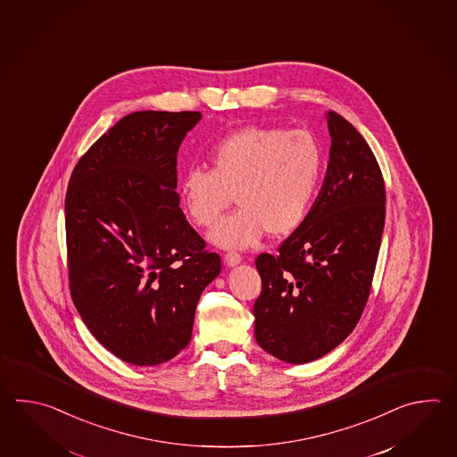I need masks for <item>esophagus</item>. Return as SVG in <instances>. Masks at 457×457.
I'll use <instances>...</instances> for the list:
<instances>
[{
    "label": "esophagus",
    "instance_id": "34e87169",
    "mask_svg": "<svg viewBox=\"0 0 457 457\" xmlns=\"http://www.w3.org/2000/svg\"><path fill=\"white\" fill-rule=\"evenodd\" d=\"M224 260L228 266H237L238 262H242V254L237 252H228L225 254Z\"/></svg>",
    "mask_w": 457,
    "mask_h": 457
}]
</instances>
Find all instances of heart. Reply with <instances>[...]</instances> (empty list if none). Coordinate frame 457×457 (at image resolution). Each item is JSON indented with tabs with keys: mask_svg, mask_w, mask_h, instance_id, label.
Returning <instances> with one entry per match:
<instances>
[{
	"mask_svg": "<svg viewBox=\"0 0 457 457\" xmlns=\"http://www.w3.org/2000/svg\"><path fill=\"white\" fill-rule=\"evenodd\" d=\"M212 168L191 166L179 181L187 217L214 225L235 201L211 240L222 248H250L264 233L286 237L311 214L325 171V150L307 129L248 126L225 136L211 154Z\"/></svg>",
	"mask_w": 457,
	"mask_h": 457,
	"instance_id": "b5f03b06",
	"label": "heart"
}]
</instances>
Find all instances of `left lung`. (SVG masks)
I'll use <instances>...</instances> for the list:
<instances>
[{
    "instance_id": "8db88e82",
    "label": "left lung",
    "mask_w": 457,
    "mask_h": 457,
    "mask_svg": "<svg viewBox=\"0 0 457 457\" xmlns=\"http://www.w3.org/2000/svg\"><path fill=\"white\" fill-rule=\"evenodd\" d=\"M327 117L330 162L311 214L276 254L254 262V338L292 364L325 356L358 325L386 220V185L370 146L338 112Z\"/></svg>"
}]
</instances>
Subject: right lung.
<instances>
[{
    "instance_id": "add662e5",
    "label": "right lung",
    "mask_w": 457,
    "mask_h": 457,
    "mask_svg": "<svg viewBox=\"0 0 457 457\" xmlns=\"http://www.w3.org/2000/svg\"><path fill=\"white\" fill-rule=\"evenodd\" d=\"M197 111L122 117L78 160L65 195L70 294L106 350L136 366L175 358L220 256L186 220L176 156Z\"/></svg>"
}]
</instances>
